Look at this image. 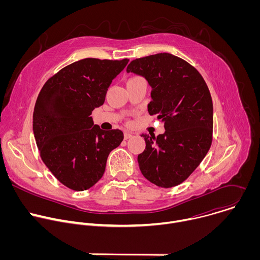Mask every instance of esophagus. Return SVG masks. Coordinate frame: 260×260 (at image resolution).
I'll return each instance as SVG.
<instances>
[{
	"label": "esophagus",
	"instance_id": "1",
	"mask_svg": "<svg viewBox=\"0 0 260 260\" xmlns=\"http://www.w3.org/2000/svg\"><path fill=\"white\" fill-rule=\"evenodd\" d=\"M133 137V134H131V133H128V132H125L124 133V140H127V139H129V138H132Z\"/></svg>",
	"mask_w": 260,
	"mask_h": 260
}]
</instances>
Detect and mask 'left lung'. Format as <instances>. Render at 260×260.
Segmentation results:
<instances>
[{"mask_svg":"<svg viewBox=\"0 0 260 260\" xmlns=\"http://www.w3.org/2000/svg\"><path fill=\"white\" fill-rule=\"evenodd\" d=\"M127 73L144 77L151 87L148 112L166 132L143 134L146 147L138 155L143 176L159 187L186 180L207 155L213 134V103L201 74L184 59L157 53L134 59Z\"/></svg>","mask_w":260,"mask_h":260,"instance_id":"left-lung-1","label":"left lung"}]
</instances>
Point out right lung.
I'll use <instances>...</instances> for the list:
<instances>
[{
    "label": "right lung",
    "instance_id": "right-lung-1",
    "mask_svg": "<svg viewBox=\"0 0 260 260\" xmlns=\"http://www.w3.org/2000/svg\"><path fill=\"white\" fill-rule=\"evenodd\" d=\"M128 59L84 58L49 78L37 98L32 131L43 162L64 186L83 191L103 177L107 158L123 140L103 131L91 112L105 102L112 80Z\"/></svg>",
    "mask_w": 260,
    "mask_h": 260
}]
</instances>
